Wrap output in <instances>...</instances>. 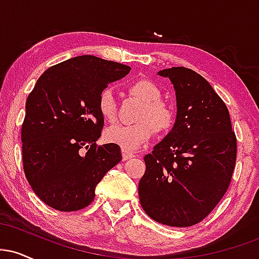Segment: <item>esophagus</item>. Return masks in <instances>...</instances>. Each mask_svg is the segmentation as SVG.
<instances>
[{"instance_id":"esophagus-1","label":"esophagus","mask_w":259,"mask_h":259,"mask_svg":"<svg viewBox=\"0 0 259 259\" xmlns=\"http://www.w3.org/2000/svg\"><path fill=\"white\" fill-rule=\"evenodd\" d=\"M121 154H123V160H127V159L133 158V157H135V154H134L133 152H129V151H125V150L121 151Z\"/></svg>"}]
</instances>
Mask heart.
<instances>
[{
	"mask_svg": "<svg viewBox=\"0 0 259 259\" xmlns=\"http://www.w3.org/2000/svg\"><path fill=\"white\" fill-rule=\"evenodd\" d=\"M129 91L144 102L135 124H117L105 132L109 144L118 145L125 151H136L145 146L153 138L154 132L165 135L173 129L177 121L174 106L162 100V90L156 82L148 79H139L129 85ZM97 109L103 119L114 121L117 117V101L112 89L106 88L100 92Z\"/></svg>",
	"mask_w": 259,
	"mask_h": 259,
	"instance_id": "1",
	"label": "heart"
}]
</instances>
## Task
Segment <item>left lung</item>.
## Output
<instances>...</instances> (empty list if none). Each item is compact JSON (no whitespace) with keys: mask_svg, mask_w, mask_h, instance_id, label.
<instances>
[{"mask_svg":"<svg viewBox=\"0 0 259 259\" xmlns=\"http://www.w3.org/2000/svg\"><path fill=\"white\" fill-rule=\"evenodd\" d=\"M158 74L174 85L177 121L145 156L140 203L160 224L191 227L228 191L236 163V135L227 105L203 76L185 67Z\"/></svg>","mask_w":259,"mask_h":259,"instance_id":"1","label":"left lung"}]
</instances>
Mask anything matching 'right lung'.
Masks as SVG:
<instances>
[{"mask_svg":"<svg viewBox=\"0 0 259 259\" xmlns=\"http://www.w3.org/2000/svg\"><path fill=\"white\" fill-rule=\"evenodd\" d=\"M132 68L79 56L49 68L25 105L23 168L32 191L62 212L88 207L95 187L121 160L120 147L96 144L103 127L100 92Z\"/></svg>","mask_w":259,"mask_h":259,"instance_id":"add662e5","label":"right lung"}]
</instances>
